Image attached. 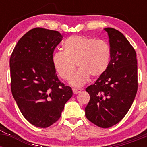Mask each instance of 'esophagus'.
<instances>
[{
    "label": "esophagus",
    "mask_w": 147,
    "mask_h": 147,
    "mask_svg": "<svg viewBox=\"0 0 147 147\" xmlns=\"http://www.w3.org/2000/svg\"><path fill=\"white\" fill-rule=\"evenodd\" d=\"M82 90L81 89H77V88H73V92H74V94H77V93H79L80 92H81Z\"/></svg>",
    "instance_id": "esophagus-1"
}]
</instances>
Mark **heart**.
<instances>
[{
  "label": "heart",
  "mask_w": 147,
  "mask_h": 147,
  "mask_svg": "<svg viewBox=\"0 0 147 147\" xmlns=\"http://www.w3.org/2000/svg\"><path fill=\"white\" fill-rule=\"evenodd\" d=\"M63 48L64 51H57L53 54V65L62 79L68 80L76 64L79 70L70 81L73 86H83L90 76L98 77L108 68L111 50L103 40L74 35L64 40Z\"/></svg>",
  "instance_id": "1"
}]
</instances>
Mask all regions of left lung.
<instances>
[{
	"label": "left lung",
	"mask_w": 147,
	"mask_h": 147,
	"mask_svg": "<svg viewBox=\"0 0 147 147\" xmlns=\"http://www.w3.org/2000/svg\"><path fill=\"white\" fill-rule=\"evenodd\" d=\"M109 37L111 59L106 72L86 90L90 102L87 119L102 128L118 124L129 111L138 90L136 53L119 31L105 28Z\"/></svg>",
	"instance_id": "1"
}]
</instances>
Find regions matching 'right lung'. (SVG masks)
Listing matches in <instances>:
<instances>
[{"mask_svg":"<svg viewBox=\"0 0 147 147\" xmlns=\"http://www.w3.org/2000/svg\"><path fill=\"white\" fill-rule=\"evenodd\" d=\"M59 32L34 28L18 41L9 60L12 96L25 119L46 128L57 121L73 95L61 82L52 55L62 41Z\"/></svg>","mask_w":147,"mask_h":147,"instance_id":"1","label":"right lung"}]
</instances>
